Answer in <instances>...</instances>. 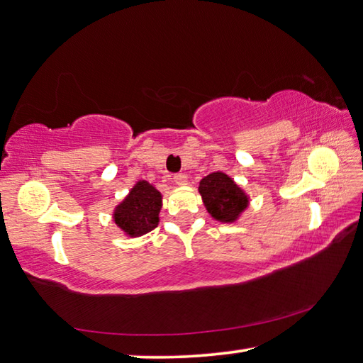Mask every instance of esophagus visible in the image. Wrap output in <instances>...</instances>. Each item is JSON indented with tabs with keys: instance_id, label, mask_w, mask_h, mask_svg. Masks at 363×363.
Wrapping results in <instances>:
<instances>
[{
	"instance_id": "1",
	"label": "esophagus",
	"mask_w": 363,
	"mask_h": 363,
	"mask_svg": "<svg viewBox=\"0 0 363 363\" xmlns=\"http://www.w3.org/2000/svg\"><path fill=\"white\" fill-rule=\"evenodd\" d=\"M174 182H175V185L183 186V185H186V183H188V177L185 174H175Z\"/></svg>"
}]
</instances>
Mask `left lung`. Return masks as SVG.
<instances>
[{
    "instance_id": "left-lung-1",
    "label": "left lung",
    "mask_w": 363,
    "mask_h": 363,
    "mask_svg": "<svg viewBox=\"0 0 363 363\" xmlns=\"http://www.w3.org/2000/svg\"><path fill=\"white\" fill-rule=\"evenodd\" d=\"M199 193L207 212L221 223L236 221L249 206L247 194L223 172H213L202 178Z\"/></svg>"
}]
</instances>
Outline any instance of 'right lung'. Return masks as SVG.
<instances>
[{
	"label": "right lung",
	"mask_w": 363,
	"mask_h": 363,
	"mask_svg": "<svg viewBox=\"0 0 363 363\" xmlns=\"http://www.w3.org/2000/svg\"><path fill=\"white\" fill-rule=\"evenodd\" d=\"M161 207V193L148 182L140 180L127 198L114 208V223L130 238L143 236L157 226Z\"/></svg>",
	"instance_id": "obj_1"
}]
</instances>
